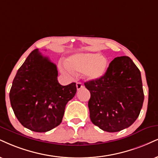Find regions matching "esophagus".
Segmentation results:
<instances>
[{
	"mask_svg": "<svg viewBox=\"0 0 158 158\" xmlns=\"http://www.w3.org/2000/svg\"><path fill=\"white\" fill-rule=\"evenodd\" d=\"M76 88H77V90H80V89L83 88V85L81 83L77 82V83H76Z\"/></svg>",
	"mask_w": 158,
	"mask_h": 158,
	"instance_id": "34e87169",
	"label": "esophagus"
}]
</instances>
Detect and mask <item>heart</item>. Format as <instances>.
I'll return each instance as SVG.
<instances>
[{
  "label": "heart",
  "mask_w": 158,
  "mask_h": 158,
  "mask_svg": "<svg viewBox=\"0 0 158 158\" xmlns=\"http://www.w3.org/2000/svg\"><path fill=\"white\" fill-rule=\"evenodd\" d=\"M108 61L104 56L94 52H81L70 56L66 62L59 64L60 71L68 77H73L75 72H83L85 79L100 78L106 73Z\"/></svg>",
  "instance_id": "b5f03b06"
}]
</instances>
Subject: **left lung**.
<instances>
[{
    "mask_svg": "<svg viewBox=\"0 0 158 158\" xmlns=\"http://www.w3.org/2000/svg\"><path fill=\"white\" fill-rule=\"evenodd\" d=\"M84 84L91 94V121L101 130L121 131L139 117L144 95L141 72L130 57L115 58L104 75Z\"/></svg>",
    "mask_w": 158,
    "mask_h": 158,
    "instance_id": "left-lung-1",
    "label": "left lung"
}]
</instances>
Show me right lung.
Masks as SVG:
<instances>
[{
  "label": "right lung",
  "instance_id": "add662e5",
  "mask_svg": "<svg viewBox=\"0 0 158 158\" xmlns=\"http://www.w3.org/2000/svg\"><path fill=\"white\" fill-rule=\"evenodd\" d=\"M56 65L35 49L19 67L13 80L9 98L21 124L38 133L61 124L67 103L77 91L76 83L62 85Z\"/></svg>",
  "mask_w": 158,
  "mask_h": 158
}]
</instances>
